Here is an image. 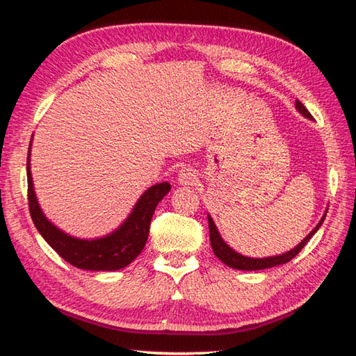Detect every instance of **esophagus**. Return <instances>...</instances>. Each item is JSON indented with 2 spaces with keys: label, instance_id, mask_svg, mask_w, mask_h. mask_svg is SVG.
<instances>
[{
  "label": "esophagus",
  "instance_id": "esophagus-1",
  "mask_svg": "<svg viewBox=\"0 0 356 356\" xmlns=\"http://www.w3.org/2000/svg\"><path fill=\"white\" fill-rule=\"evenodd\" d=\"M177 179L180 185H194L197 182V172L193 168H184L179 172Z\"/></svg>",
  "mask_w": 356,
  "mask_h": 356
}]
</instances>
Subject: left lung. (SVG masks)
<instances>
[{"label": "left lung", "instance_id": "obj_1", "mask_svg": "<svg viewBox=\"0 0 356 356\" xmlns=\"http://www.w3.org/2000/svg\"><path fill=\"white\" fill-rule=\"evenodd\" d=\"M295 106H296V109H298L299 113H301L302 115L312 118V114L309 113L307 108H305L301 102L296 100ZM325 214H327V211H325ZM325 214H324V218H323L321 220H319V224L309 233L307 238H305L301 243H299L298 247H295L293 250H290V252L284 253V254L271 256V257H264V259H253V257L242 256V254H239V253H236L234 250L229 248V247L227 245V243H225L224 241H222L220 234H219V232H218V228H216V225H214L213 219L210 218V216H208V227H210L211 248H213L214 254L218 256L222 262L227 264L228 267L236 268V270H247V271H252V270H264V268H270V267L281 266V264L290 262L299 252H301V250L305 247V243H307V242L312 239V236L318 232L319 227H321V224H323L324 219H325Z\"/></svg>", "mask_w": 356, "mask_h": 356}]
</instances>
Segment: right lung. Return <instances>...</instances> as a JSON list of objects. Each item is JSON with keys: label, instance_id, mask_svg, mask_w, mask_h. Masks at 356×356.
I'll return each instance as SVG.
<instances>
[{"label": "right lung", "instance_id": "right-lung-1", "mask_svg": "<svg viewBox=\"0 0 356 356\" xmlns=\"http://www.w3.org/2000/svg\"><path fill=\"white\" fill-rule=\"evenodd\" d=\"M29 156L31 152L27 154V200H29L31 218L40 234L63 259L81 270L113 271L127 267L140 254L146 241H148L151 219L156 207L171 190L168 182L148 188L143 196L138 199L134 210L123 222V225L106 238L92 241L76 239L52 225L41 213L33 193Z\"/></svg>", "mask_w": 356, "mask_h": 356}]
</instances>
